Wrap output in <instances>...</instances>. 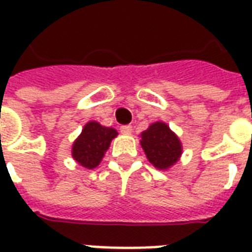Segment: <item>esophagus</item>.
Segmentation results:
<instances>
[{
  "label": "esophagus",
  "mask_w": 252,
  "mask_h": 252,
  "mask_svg": "<svg viewBox=\"0 0 252 252\" xmlns=\"http://www.w3.org/2000/svg\"><path fill=\"white\" fill-rule=\"evenodd\" d=\"M120 132L123 133V135H131V133H132V126H120Z\"/></svg>",
  "instance_id": "34e87169"
}]
</instances>
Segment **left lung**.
Listing matches in <instances>:
<instances>
[{
  "label": "left lung",
  "instance_id": "obj_1",
  "mask_svg": "<svg viewBox=\"0 0 252 252\" xmlns=\"http://www.w3.org/2000/svg\"><path fill=\"white\" fill-rule=\"evenodd\" d=\"M140 137L146 157L157 169L167 170L178 162L182 154V144L166 123H154L148 129L142 132Z\"/></svg>",
  "mask_w": 252,
  "mask_h": 252
}]
</instances>
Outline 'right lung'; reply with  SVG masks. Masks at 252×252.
Listing matches in <instances>:
<instances>
[{"instance_id": "obj_1", "label": "right lung", "mask_w": 252, "mask_h": 252, "mask_svg": "<svg viewBox=\"0 0 252 252\" xmlns=\"http://www.w3.org/2000/svg\"><path fill=\"white\" fill-rule=\"evenodd\" d=\"M116 136L117 131L113 128L101 126L97 121H89L72 144V158L85 169H94L102 160Z\"/></svg>"}]
</instances>
